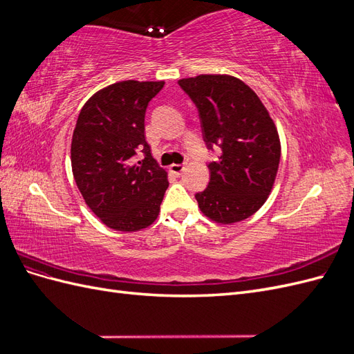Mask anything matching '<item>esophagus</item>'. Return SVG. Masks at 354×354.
<instances>
[{
	"instance_id": "esophagus-1",
	"label": "esophagus",
	"mask_w": 354,
	"mask_h": 354,
	"mask_svg": "<svg viewBox=\"0 0 354 354\" xmlns=\"http://www.w3.org/2000/svg\"><path fill=\"white\" fill-rule=\"evenodd\" d=\"M169 169H171V173H173V174L181 176V173H183V171L186 169V167H185V164H173L169 167Z\"/></svg>"
}]
</instances>
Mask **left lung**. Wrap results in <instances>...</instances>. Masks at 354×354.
Masks as SVG:
<instances>
[{
  "mask_svg": "<svg viewBox=\"0 0 354 354\" xmlns=\"http://www.w3.org/2000/svg\"><path fill=\"white\" fill-rule=\"evenodd\" d=\"M196 104L203 140L221 147L208 164V187L195 195L201 211L220 224L251 217L269 198L281 160L276 125L248 85L230 75L178 81Z\"/></svg>",
  "mask_w": 354,
  "mask_h": 354,
  "instance_id": "obj_1",
  "label": "left lung"
}]
</instances>
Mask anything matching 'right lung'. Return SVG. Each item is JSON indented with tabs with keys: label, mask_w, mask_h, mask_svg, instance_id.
Here are the masks:
<instances>
[{
	"label": "right lung",
	"mask_w": 354,
	"mask_h": 354,
	"mask_svg": "<svg viewBox=\"0 0 354 354\" xmlns=\"http://www.w3.org/2000/svg\"><path fill=\"white\" fill-rule=\"evenodd\" d=\"M164 81H121L87 100L75 125L71 162L75 183L106 226L136 232L156 220L168 187L145 137L149 102ZM142 151L145 158L135 160Z\"/></svg>",
	"instance_id": "1"
}]
</instances>
